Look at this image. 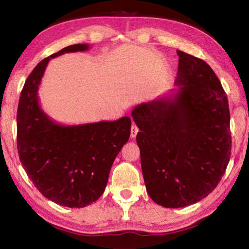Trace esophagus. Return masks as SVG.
<instances>
[{
    "label": "esophagus",
    "mask_w": 249,
    "mask_h": 249,
    "mask_svg": "<svg viewBox=\"0 0 249 249\" xmlns=\"http://www.w3.org/2000/svg\"><path fill=\"white\" fill-rule=\"evenodd\" d=\"M138 127L135 124H133L132 125V127H130V137L132 138H135L136 137V135H137V133H138Z\"/></svg>",
    "instance_id": "esophagus-1"
}]
</instances>
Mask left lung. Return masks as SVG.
<instances>
[{
  "label": "left lung",
  "instance_id": "left-lung-1",
  "mask_svg": "<svg viewBox=\"0 0 249 249\" xmlns=\"http://www.w3.org/2000/svg\"><path fill=\"white\" fill-rule=\"evenodd\" d=\"M171 94L135 107L147 192L163 208H184L208 196L220 182L231 149L229 101L204 60L177 52Z\"/></svg>",
  "mask_w": 249,
  "mask_h": 249
}]
</instances>
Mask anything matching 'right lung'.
<instances>
[{
    "mask_svg": "<svg viewBox=\"0 0 249 249\" xmlns=\"http://www.w3.org/2000/svg\"><path fill=\"white\" fill-rule=\"evenodd\" d=\"M71 45L37 65L25 81L18 108V150L23 168L48 200L84 208L103 195L117 154L130 135V119L81 125H60L40 108L39 84L50 59L84 52Z\"/></svg>",
    "mask_w": 249,
    "mask_h": 249,
    "instance_id": "obj_1",
    "label": "right lung"
}]
</instances>
